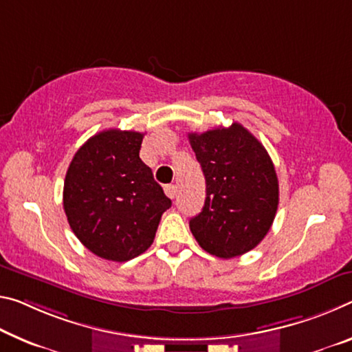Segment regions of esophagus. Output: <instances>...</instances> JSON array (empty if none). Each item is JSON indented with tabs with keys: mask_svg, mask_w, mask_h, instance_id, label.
<instances>
[{
	"mask_svg": "<svg viewBox=\"0 0 352 352\" xmlns=\"http://www.w3.org/2000/svg\"><path fill=\"white\" fill-rule=\"evenodd\" d=\"M164 192H166L167 197L174 199L177 196V186L175 185H166L164 186Z\"/></svg>",
	"mask_w": 352,
	"mask_h": 352,
	"instance_id": "esophagus-1",
	"label": "esophagus"
}]
</instances>
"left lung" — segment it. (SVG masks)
I'll use <instances>...</instances> for the list:
<instances>
[{
    "label": "left lung",
    "instance_id": "obj_1",
    "mask_svg": "<svg viewBox=\"0 0 352 352\" xmlns=\"http://www.w3.org/2000/svg\"><path fill=\"white\" fill-rule=\"evenodd\" d=\"M188 138L206 183L204 208L189 221L194 238L219 258L249 252L270 232L278 205V180L270 155L236 122Z\"/></svg>",
    "mask_w": 352,
    "mask_h": 352
}]
</instances>
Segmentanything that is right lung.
<instances>
[{
    "label": "right lung",
    "mask_w": 352,
    "mask_h": 352,
    "mask_svg": "<svg viewBox=\"0 0 352 352\" xmlns=\"http://www.w3.org/2000/svg\"><path fill=\"white\" fill-rule=\"evenodd\" d=\"M142 133L104 130L75 153L64 182V211L92 254L128 261L152 246L161 214L172 205L139 158Z\"/></svg>",
    "instance_id": "1"
}]
</instances>
